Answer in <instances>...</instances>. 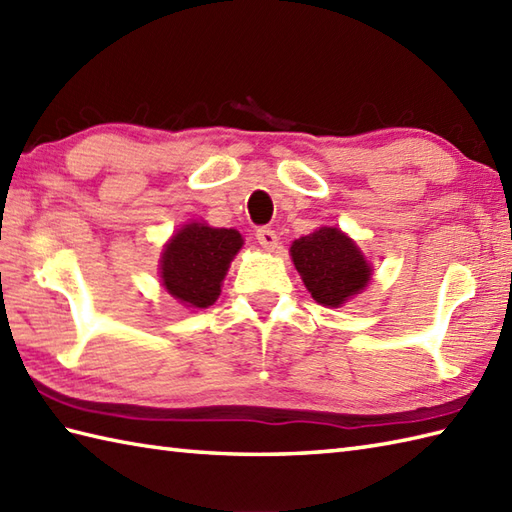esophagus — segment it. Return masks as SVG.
Here are the masks:
<instances>
[{
	"label": "esophagus",
	"instance_id": "34e87169",
	"mask_svg": "<svg viewBox=\"0 0 512 512\" xmlns=\"http://www.w3.org/2000/svg\"><path fill=\"white\" fill-rule=\"evenodd\" d=\"M255 235H257V242L266 250H275L279 246V237L273 228H257Z\"/></svg>",
	"mask_w": 512,
	"mask_h": 512
}]
</instances>
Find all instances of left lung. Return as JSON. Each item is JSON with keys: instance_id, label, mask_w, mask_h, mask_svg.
I'll return each mask as SVG.
<instances>
[{"instance_id": "obj_1", "label": "left lung", "mask_w": 512, "mask_h": 512, "mask_svg": "<svg viewBox=\"0 0 512 512\" xmlns=\"http://www.w3.org/2000/svg\"><path fill=\"white\" fill-rule=\"evenodd\" d=\"M290 257L312 299L328 308H339L347 299L361 295L372 279V266L361 248L334 226H321L295 239Z\"/></svg>"}]
</instances>
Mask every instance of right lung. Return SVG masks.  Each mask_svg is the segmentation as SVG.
Here are the masks:
<instances>
[{
	"label": "right lung",
	"instance_id": "1",
	"mask_svg": "<svg viewBox=\"0 0 512 512\" xmlns=\"http://www.w3.org/2000/svg\"><path fill=\"white\" fill-rule=\"evenodd\" d=\"M242 244L244 239L235 228H213L204 222L184 224L162 248V286L187 308L213 306Z\"/></svg>",
	"mask_w": 512,
	"mask_h": 512
}]
</instances>
